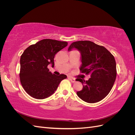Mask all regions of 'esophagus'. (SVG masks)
<instances>
[{
  "label": "esophagus",
  "mask_w": 135,
  "mask_h": 135,
  "mask_svg": "<svg viewBox=\"0 0 135 135\" xmlns=\"http://www.w3.org/2000/svg\"><path fill=\"white\" fill-rule=\"evenodd\" d=\"M69 79H70V81H71V82H73V83H74V82H75V79L74 78L71 77V76H69Z\"/></svg>",
  "instance_id": "esophagus-1"
}]
</instances>
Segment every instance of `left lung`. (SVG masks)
<instances>
[{
    "label": "left lung",
    "instance_id": "1",
    "mask_svg": "<svg viewBox=\"0 0 135 135\" xmlns=\"http://www.w3.org/2000/svg\"><path fill=\"white\" fill-rule=\"evenodd\" d=\"M75 48L81 53L80 73L90 75L88 80L77 78L83 84L78 96L88 103H97L107 96L115 82L116 62L114 56L107 48L89 40L72 43L68 50Z\"/></svg>",
    "mask_w": 135,
    "mask_h": 135
}]
</instances>
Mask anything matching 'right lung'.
Returning <instances> with one entry per match:
<instances>
[{"label":"right lung","mask_w":135,"mask_h":135,"mask_svg":"<svg viewBox=\"0 0 135 135\" xmlns=\"http://www.w3.org/2000/svg\"><path fill=\"white\" fill-rule=\"evenodd\" d=\"M68 42L45 39L32 44L20 58V79L27 94L36 99L50 96L67 76L56 75L50 71L49 64L54 66L55 55L68 46Z\"/></svg>","instance_id":"right-lung-1"}]
</instances>
